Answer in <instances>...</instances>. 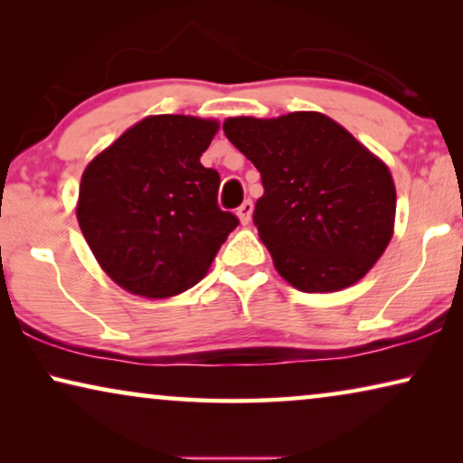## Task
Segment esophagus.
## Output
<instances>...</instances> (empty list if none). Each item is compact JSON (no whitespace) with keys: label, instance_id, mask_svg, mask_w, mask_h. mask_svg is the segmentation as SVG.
Masks as SVG:
<instances>
[{"label":"esophagus","instance_id":"esophagus-1","mask_svg":"<svg viewBox=\"0 0 463 463\" xmlns=\"http://www.w3.org/2000/svg\"><path fill=\"white\" fill-rule=\"evenodd\" d=\"M238 217H240V223L246 225L252 217V202L250 200H244L242 206L238 208Z\"/></svg>","mask_w":463,"mask_h":463}]
</instances>
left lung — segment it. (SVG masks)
<instances>
[{"label": "left lung", "instance_id": "1", "mask_svg": "<svg viewBox=\"0 0 463 463\" xmlns=\"http://www.w3.org/2000/svg\"><path fill=\"white\" fill-rule=\"evenodd\" d=\"M223 132L261 173L252 221L284 280L303 293H333L375 265L394 232V181L344 126L295 111L230 118Z\"/></svg>", "mask_w": 463, "mask_h": 463}]
</instances>
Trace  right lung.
Masks as SVG:
<instances>
[{"label": "right lung", "instance_id": "add662e5", "mask_svg": "<svg viewBox=\"0 0 463 463\" xmlns=\"http://www.w3.org/2000/svg\"><path fill=\"white\" fill-rule=\"evenodd\" d=\"M217 130L214 119L149 116L88 164L78 223L122 288L149 299L183 293L238 227L219 208V173L200 164Z\"/></svg>", "mask_w": 463, "mask_h": 463}]
</instances>
